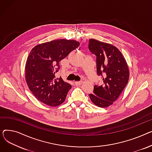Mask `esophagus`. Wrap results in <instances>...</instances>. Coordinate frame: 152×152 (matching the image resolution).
Masks as SVG:
<instances>
[{"mask_svg":"<svg viewBox=\"0 0 152 152\" xmlns=\"http://www.w3.org/2000/svg\"><path fill=\"white\" fill-rule=\"evenodd\" d=\"M82 83V81H80V82H75V85L76 86H80V85H81Z\"/></svg>","mask_w":152,"mask_h":152,"instance_id":"34e87169","label":"esophagus"}]
</instances>
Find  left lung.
<instances>
[{"instance_id":"1","label":"left lung","mask_w":152,"mask_h":152,"mask_svg":"<svg viewBox=\"0 0 152 152\" xmlns=\"http://www.w3.org/2000/svg\"><path fill=\"white\" fill-rule=\"evenodd\" d=\"M89 50L96 56L98 75H103V84L94 86V94H89L92 102L105 108L112 105L127 85L129 70L121 51L113 45L90 39Z\"/></svg>"}]
</instances>
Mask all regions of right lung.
<instances>
[{"label":"right lung","instance_id":"right-lung-1","mask_svg":"<svg viewBox=\"0 0 152 152\" xmlns=\"http://www.w3.org/2000/svg\"><path fill=\"white\" fill-rule=\"evenodd\" d=\"M75 40L57 39L35 46L25 66V79L30 91L42 103L56 107L63 103L72 86L56 78L59 62L79 47Z\"/></svg>","mask_w":152,"mask_h":152}]
</instances>
